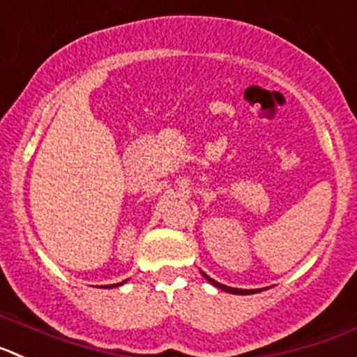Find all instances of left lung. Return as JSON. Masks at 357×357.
Returning a JSON list of instances; mask_svg holds the SVG:
<instances>
[{
    "label": "left lung",
    "mask_w": 357,
    "mask_h": 357,
    "mask_svg": "<svg viewBox=\"0 0 357 357\" xmlns=\"http://www.w3.org/2000/svg\"><path fill=\"white\" fill-rule=\"evenodd\" d=\"M203 277L206 278V280H208L210 284H213V286L219 287V289H222V291H228V293H234V294H253V293H259V289H235V287H228V286H225V284H219V282L212 280V278H210L208 275H204V273H203Z\"/></svg>",
    "instance_id": "left-lung-1"
}]
</instances>
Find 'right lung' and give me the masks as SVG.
Masks as SVG:
<instances>
[{
	"mask_svg": "<svg viewBox=\"0 0 357 357\" xmlns=\"http://www.w3.org/2000/svg\"><path fill=\"white\" fill-rule=\"evenodd\" d=\"M116 286H119V284H116ZM109 287H114V286H109Z\"/></svg>",
	"mask_w": 357,
	"mask_h": 357,
	"instance_id": "right-lung-1",
	"label": "right lung"
}]
</instances>
